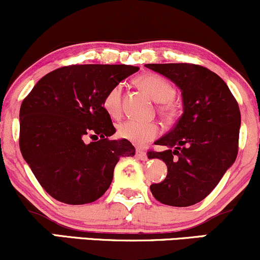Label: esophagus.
<instances>
[{"instance_id": "esophagus-1", "label": "esophagus", "mask_w": 260, "mask_h": 260, "mask_svg": "<svg viewBox=\"0 0 260 260\" xmlns=\"http://www.w3.org/2000/svg\"><path fill=\"white\" fill-rule=\"evenodd\" d=\"M137 157H138V159H140V160H143V161L148 160L147 153H145L144 150H142V149H137Z\"/></svg>"}]
</instances>
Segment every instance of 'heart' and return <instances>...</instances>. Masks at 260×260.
<instances>
[{
    "label": "heart",
    "instance_id": "1",
    "mask_svg": "<svg viewBox=\"0 0 260 260\" xmlns=\"http://www.w3.org/2000/svg\"><path fill=\"white\" fill-rule=\"evenodd\" d=\"M140 88L147 91L154 100L159 103H168L175 98L176 90L171 83L159 74H143L137 79ZM103 106L105 111L113 118L120 117L122 112V84L113 85L104 96ZM160 111L170 116L172 113L171 106L162 105ZM118 136L136 145H143L159 136V127L154 122L127 120L121 122L117 128Z\"/></svg>",
    "mask_w": 260,
    "mask_h": 260
}]
</instances>
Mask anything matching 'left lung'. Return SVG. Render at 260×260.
I'll return each instance as SVG.
<instances>
[{
  "mask_svg": "<svg viewBox=\"0 0 260 260\" xmlns=\"http://www.w3.org/2000/svg\"><path fill=\"white\" fill-rule=\"evenodd\" d=\"M181 89L183 113L166 136L155 142L168 176L150 190L156 201L171 207L197 204L217 186L238 153L241 112L226 83L208 68L193 63H150Z\"/></svg>",
  "mask_w": 260,
  "mask_h": 260,
  "instance_id": "1",
  "label": "left lung"
}]
</instances>
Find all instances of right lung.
<instances>
[{
    "instance_id": "1",
    "label": "right lung",
    "mask_w": 260,
    "mask_h": 260,
    "mask_svg": "<svg viewBox=\"0 0 260 260\" xmlns=\"http://www.w3.org/2000/svg\"><path fill=\"white\" fill-rule=\"evenodd\" d=\"M127 64H72L47 73L23 100L19 148L39 183L56 201L88 204L109 189L121 156L136 149L116 132L103 106L113 85L137 72ZM89 136L96 142L85 143Z\"/></svg>"
}]
</instances>
